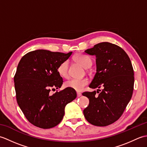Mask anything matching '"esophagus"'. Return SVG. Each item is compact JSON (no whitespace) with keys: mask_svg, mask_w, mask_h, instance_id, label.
<instances>
[{"mask_svg":"<svg viewBox=\"0 0 147 147\" xmlns=\"http://www.w3.org/2000/svg\"><path fill=\"white\" fill-rule=\"evenodd\" d=\"M82 96V93L80 92H77V96L78 97H80V96Z\"/></svg>","mask_w":147,"mask_h":147,"instance_id":"obj_1","label":"esophagus"}]
</instances>
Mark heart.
Listing matches in <instances>:
<instances>
[{"label": "heart", "mask_w": 147, "mask_h": 147, "mask_svg": "<svg viewBox=\"0 0 147 147\" xmlns=\"http://www.w3.org/2000/svg\"><path fill=\"white\" fill-rule=\"evenodd\" d=\"M74 61L76 63L79 64L84 68H88L91 66L92 64V60L89 56L78 54L74 56ZM57 71L58 74L62 77L65 78L68 75V62L65 61L59 64ZM88 84V80L87 78H81V79H71L66 81L64 83V86L66 88H70L76 91H81L84 87Z\"/></svg>", "instance_id": "heart-1"}]
</instances>
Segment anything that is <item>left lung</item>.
<instances>
[{
    "instance_id": "8db88e82",
    "label": "left lung",
    "mask_w": 147,
    "mask_h": 147,
    "mask_svg": "<svg viewBox=\"0 0 147 147\" xmlns=\"http://www.w3.org/2000/svg\"><path fill=\"white\" fill-rule=\"evenodd\" d=\"M85 52L96 57V73L89 87L104 89L98 96L96 91L82 93L90 101L84 116L94 126L110 125L121 117L131 98L135 82L131 62L123 49L109 42L99 43Z\"/></svg>"
}]
</instances>
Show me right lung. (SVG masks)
Returning <instances> with one entry per match:
<instances>
[{"label":"right lung","instance_id":"add662e5","mask_svg":"<svg viewBox=\"0 0 147 147\" xmlns=\"http://www.w3.org/2000/svg\"><path fill=\"white\" fill-rule=\"evenodd\" d=\"M72 53L36 50L27 53L19 62L14 77L16 100L33 125L42 129L57 126L65 105L76 98V91L70 88L50 93L61 87L63 80L57 68Z\"/></svg>","mask_w":147,"mask_h":147}]
</instances>
